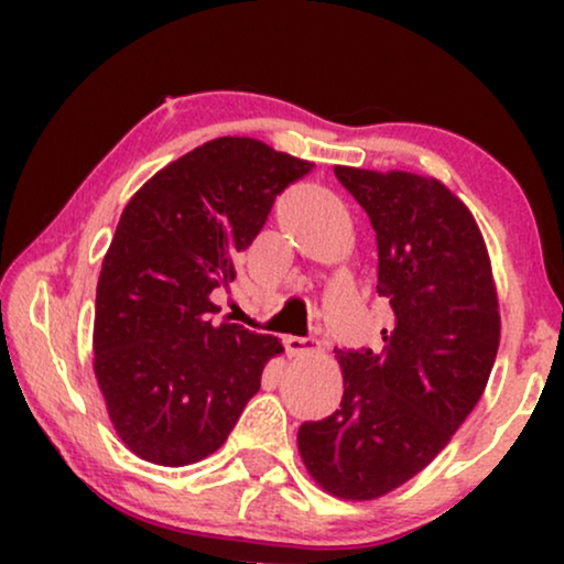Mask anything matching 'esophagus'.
Instances as JSON below:
<instances>
[{"instance_id": "esophagus-1", "label": "esophagus", "mask_w": 564, "mask_h": 564, "mask_svg": "<svg viewBox=\"0 0 564 564\" xmlns=\"http://www.w3.org/2000/svg\"><path fill=\"white\" fill-rule=\"evenodd\" d=\"M282 344H284V351H288V357H305V354H313L321 349V341L313 336H284Z\"/></svg>"}]
</instances>
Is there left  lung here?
I'll return each mask as SVG.
<instances>
[{
    "mask_svg": "<svg viewBox=\"0 0 564 564\" xmlns=\"http://www.w3.org/2000/svg\"><path fill=\"white\" fill-rule=\"evenodd\" d=\"M377 234V295L392 311L382 351L336 349L341 408L297 431L315 482L380 498L449 444L488 384L500 344L498 295L473 213L442 182L336 166Z\"/></svg>",
    "mask_w": 564,
    "mask_h": 564,
    "instance_id": "8db88e82",
    "label": "left lung"
}]
</instances>
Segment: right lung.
<instances>
[{"label":"right lung","instance_id":"obj_1","mask_svg":"<svg viewBox=\"0 0 564 564\" xmlns=\"http://www.w3.org/2000/svg\"><path fill=\"white\" fill-rule=\"evenodd\" d=\"M311 169L253 138H215L122 210L97 282L95 375L115 431L141 459H205L259 392L282 346L238 323L215 326L210 295L228 290L276 195Z\"/></svg>","mask_w":564,"mask_h":564}]
</instances>
